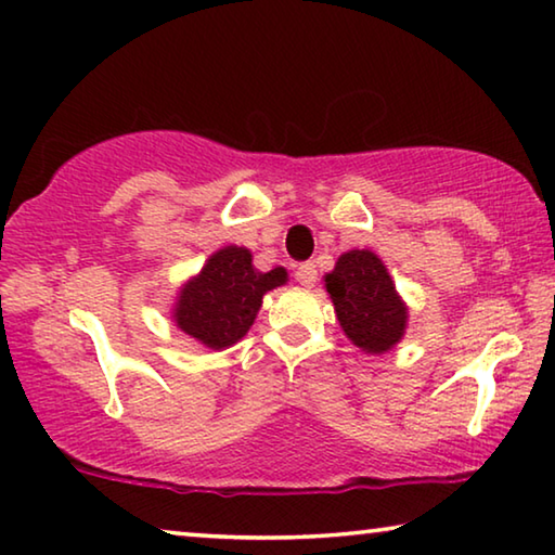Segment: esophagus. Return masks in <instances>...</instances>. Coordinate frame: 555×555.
Masks as SVG:
<instances>
[{
  "label": "esophagus",
  "mask_w": 555,
  "mask_h": 555,
  "mask_svg": "<svg viewBox=\"0 0 555 555\" xmlns=\"http://www.w3.org/2000/svg\"><path fill=\"white\" fill-rule=\"evenodd\" d=\"M315 279H318V269H315V264L313 261H304V264H298V269H296V281L304 288H311L313 284H315Z\"/></svg>",
  "instance_id": "1"
}]
</instances>
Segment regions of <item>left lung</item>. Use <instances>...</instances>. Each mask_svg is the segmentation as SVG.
Segmentation results:
<instances>
[{
  "instance_id": "1",
  "label": "left lung",
  "mask_w": 555,
  "mask_h": 555,
  "mask_svg": "<svg viewBox=\"0 0 555 555\" xmlns=\"http://www.w3.org/2000/svg\"><path fill=\"white\" fill-rule=\"evenodd\" d=\"M323 281L343 333L354 347L367 354H384L401 343L409 325V306L374 251H345Z\"/></svg>"
}]
</instances>
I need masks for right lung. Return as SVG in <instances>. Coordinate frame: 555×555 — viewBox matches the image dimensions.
<instances>
[{
  "instance_id": "add662e5",
  "label": "right lung",
  "mask_w": 555,
  "mask_h": 555,
  "mask_svg": "<svg viewBox=\"0 0 555 555\" xmlns=\"http://www.w3.org/2000/svg\"><path fill=\"white\" fill-rule=\"evenodd\" d=\"M286 281L284 267L259 271L247 247L228 244L178 288L171 321L208 350H228L255 325L264 294Z\"/></svg>"
}]
</instances>
